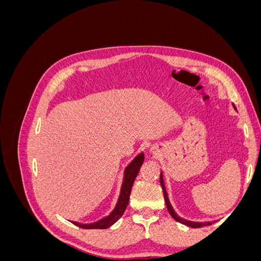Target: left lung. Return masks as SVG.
I'll return each instance as SVG.
<instances>
[{"mask_svg":"<svg viewBox=\"0 0 261 261\" xmlns=\"http://www.w3.org/2000/svg\"><path fill=\"white\" fill-rule=\"evenodd\" d=\"M160 183H161V186H162V191H163V195H164V200H165V204H167V208H168V211L171 215V217L174 219L175 221H177V222L181 223V224H185L187 226H191V227H201V226H206V225H210L211 222H192V221H187L185 219H181L179 218L174 209L172 208V204L170 203V200H169V197H168V193L167 191H165V186H164V183H163V176H162V173L160 174Z\"/></svg>","mask_w":261,"mask_h":261,"instance_id":"left-lung-1","label":"left lung"}]
</instances>
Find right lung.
<instances>
[{"label":"right lung","instance_id":"add662e5","mask_svg":"<svg viewBox=\"0 0 261 261\" xmlns=\"http://www.w3.org/2000/svg\"><path fill=\"white\" fill-rule=\"evenodd\" d=\"M143 162H144V153H140L127 165V167H126L124 171V178H123L120 197H118L115 208L108 217L97 221V222L89 223V224L78 223V222H74V221H72V223L82 228H101V230H105V228H108L111 225H113L116 221L123 216L126 207H127L134 180H135Z\"/></svg>","mask_w":261,"mask_h":261}]
</instances>
